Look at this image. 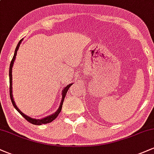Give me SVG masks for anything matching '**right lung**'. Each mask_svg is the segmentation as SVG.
I'll use <instances>...</instances> for the list:
<instances>
[{
	"label": "right lung",
	"mask_w": 154,
	"mask_h": 154,
	"mask_svg": "<svg viewBox=\"0 0 154 154\" xmlns=\"http://www.w3.org/2000/svg\"><path fill=\"white\" fill-rule=\"evenodd\" d=\"M23 39L22 40H20V41L19 42L18 45H17V48H16L15 49V52H14V57L13 59H12L11 61V63H10V67H9V83H10V87H9V92H10V98H11V103L13 104L14 107L16 109H17V111H18L19 114L22 115L23 117L25 119L26 121L29 122V123L31 124H33V125H43V124H47V123H50L52 121H54V120L56 119V117H57L58 115L59 114V113L61 112V109H62V105H63V100H64V98L65 96H66V94L67 93V91H68L69 88H70V86L72 85V84H69L68 85H66V87L63 89L62 91V99H61V102L60 103V106L59 107V109H57V111H56V112L54 113L53 114H51L50 116H48L46 117L45 118H43V119H32V118L29 117V116L25 115V114H24V113H22V111L19 109V108L17 106V105H16L14 100V98H13V95H12V67H13V64L14 63V60L16 59V56H17V51H18L19 48V45H20L21 43H22Z\"/></svg>",
	"instance_id": "right-lung-1"
}]
</instances>
